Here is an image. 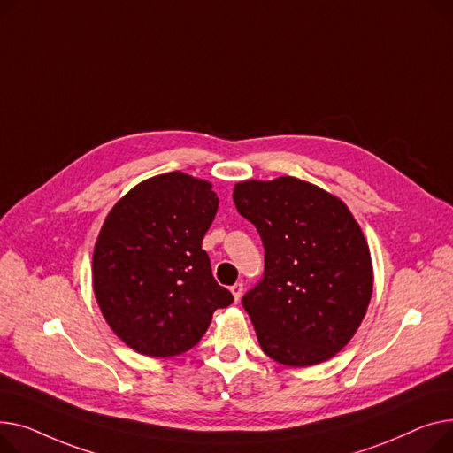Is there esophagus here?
I'll list each match as a JSON object with an SVG mask.
<instances>
[{
    "label": "esophagus",
    "instance_id": "34e87169",
    "mask_svg": "<svg viewBox=\"0 0 453 453\" xmlns=\"http://www.w3.org/2000/svg\"><path fill=\"white\" fill-rule=\"evenodd\" d=\"M230 292H232L234 300L237 302L239 298H242V295H243V283H235V285H232V287H230Z\"/></svg>",
    "mask_w": 453,
    "mask_h": 453
}]
</instances>
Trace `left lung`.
Instances as JSON below:
<instances>
[{"mask_svg": "<svg viewBox=\"0 0 453 453\" xmlns=\"http://www.w3.org/2000/svg\"><path fill=\"white\" fill-rule=\"evenodd\" d=\"M234 203L265 247L263 280L243 296L263 353L290 367L333 358L373 292L371 252L351 210L290 175L237 182Z\"/></svg>", "mask_w": 453, "mask_h": 453, "instance_id": "8db88e82", "label": "left lung"}]
</instances>
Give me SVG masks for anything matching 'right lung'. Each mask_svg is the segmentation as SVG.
Here are the masks:
<instances>
[{
  "mask_svg": "<svg viewBox=\"0 0 453 453\" xmlns=\"http://www.w3.org/2000/svg\"><path fill=\"white\" fill-rule=\"evenodd\" d=\"M219 206L211 182L170 172L139 182L105 218L93 250L104 320L141 355H182L234 302L211 276L203 237Z\"/></svg>",
  "mask_w": 453,
  "mask_h": 453,
  "instance_id": "1",
  "label": "right lung"
}]
</instances>
